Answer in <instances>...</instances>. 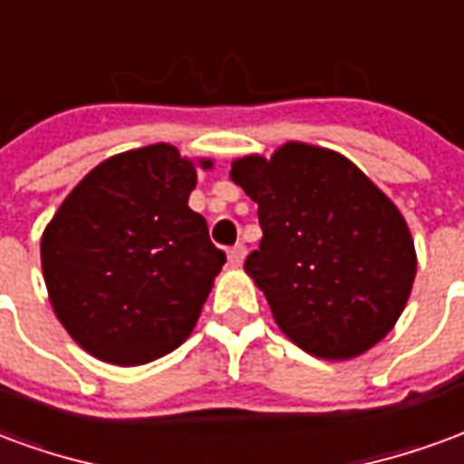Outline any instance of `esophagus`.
I'll return each mask as SVG.
<instances>
[{
  "instance_id": "obj_1",
  "label": "esophagus",
  "mask_w": 464,
  "mask_h": 464,
  "mask_svg": "<svg viewBox=\"0 0 464 464\" xmlns=\"http://www.w3.org/2000/svg\"><path fill=\"white\" fill-rule=\"evenodd\" d=\"M243 258H246V246H243V243H236L233 248H228V261H231L233 266H241Z\"/></svg>"
}]
</instances>
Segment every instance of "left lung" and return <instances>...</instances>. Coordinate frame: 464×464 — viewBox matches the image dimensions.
Returning <instances> with one entry per match:
<instances>
[{"mask_svg":"<svg viewBox=\"0 0 464 464\" xmlns=\"http://www.w3.org/2000/svg\"><path fill=\"white\" fill-rule=\"evenodd\" d=\"M231 179L258 203L263 238L246 258L273 318L315 358L348 360L382 341L415 281L402 213L341 153L288 141L233 161Z\"/></svg>","mask_w":464,"mask_h":464,"instance_id":"left-lung-1","label":"left lung"}]
</instances>
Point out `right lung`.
<instances>
[{
	"instance_id": "add662e5",
	"label": "right lung",
	"mask_w": 464,
	"mask_h": 464,
	"mask_svg": "<svg viewBox=\"0 0 464 464\" xmlns=\"http://www.w3.org/2000/svg\"><path fill=\"white\" fill-rule=\"evenodd\" d=\"M193 186V161L151 143L99 163L46 226L49 301L94 358L143 365L191 335L226 263L206 218L188 208Z\"/></svg>"
}]
</instances>
